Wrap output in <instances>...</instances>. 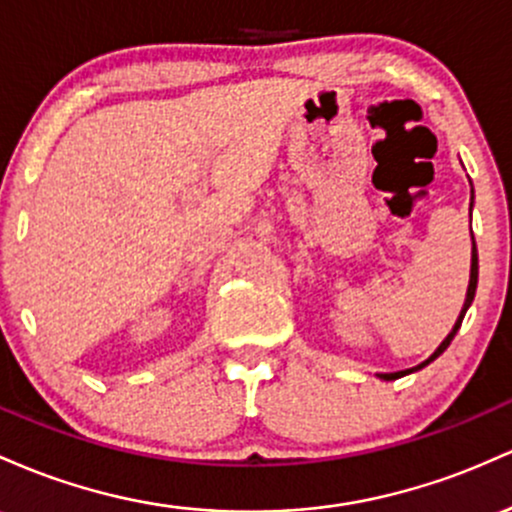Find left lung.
<instances>
[{"label":"left lung","instance_id":"1","mask_svg":"<svg viewBox=\"0 0 512 512\" xmlns=\"http://www.w3.org/2000/svg\"><path fill=\"white\" fill-rule=\"evenodd\" d=\"M472 198H474V191H472ZM476 283H479V256H476V244H474V249H472V275H469V287H467V300H464V307H462V312H459V319H457V324H455V329H452L450 333H447V338L445 341L440 343L438 346V350H435L433 355H430V358L426 360V363H421L418 367H411V370H404V372H387V375H380L382 380H399V377H404V375H409V372H416V370H421V367H426L428 363H433L435 358H438V355H442L447 350V346H450L452 343V338H455V333L459 331V326H462V319H464V314H467V309H469V304L474 302V292H476Z\"/></svg>","mask_w":512,"mask_h":512}]
</instances>
